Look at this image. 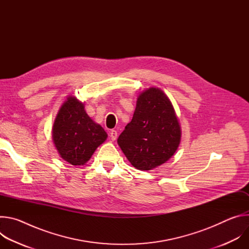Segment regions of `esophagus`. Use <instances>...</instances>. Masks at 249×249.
I'll use <instances>...</instances> for the list:
<instances>
[{
  "instance_id": "obj_1",
  "label": "esophagus",
  "mask_w": 249,
  "mask_h": 249,
  "mask_svg": "<svg viewBox=\"0 0 249 249\" xmlns=\"http://www.w3.org/2000/svg\"><path fill=\"white\" fill-rule=\"evenodd\" d=\"M110 138L112 141H115L117 139V131L115 130H111L110 131Z\"/></svg>"
}]
</instances>
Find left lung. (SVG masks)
Wrapping results in <instances>:
<instances>
[{"label": "left lung", "mask_w": 249, "mask_h": 249, "mask_svg": "<svg viewBox=\"0 0 249 249\" xmlns=\"http://www.w3.org/2000/svg\"><path fill=\"white\" fill-rule=\"evenodd\" d=\"M180 138L170 100L160 89L151 88L139 95L133 118L117 142L134 167L151 170L174 155Z\"/></svg>", "instance_id": "obj_1"}]
</instances>
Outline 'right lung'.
<instances>
[{"label":"right lung","instance_id":"obj_1","mask_svg":"<svg viewBox=\"0 0 249 249\" xmlns=\"http://www.w3.org/2000/svg\"><path fill=\"white\" fill-rule=\"evenodd\" d=\"M106 138L107 134L89 117L84 104L69 96L53 125V141L61 158L73 165H83Z\"/></svg>","mask_w":249,"mask_h":249}]
</instances>
